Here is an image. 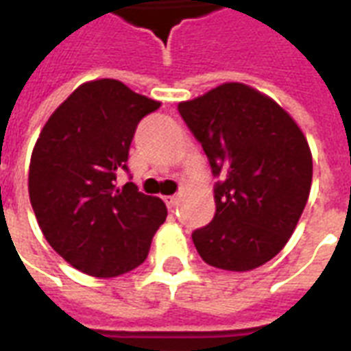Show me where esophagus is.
Segmentation results:
<instances>
[{
    "instance_id": "34e87169",
    "label": "esophagus",
    "mask_w": 351,
    "mask_h": 351,
    "mask_svg": "<svg viewBox=\"0 0 351 351\" xmlns=\"http://www.w3.org/2000/svg\"><path fill=\"white\" fill-rule=\"evenodd\" d=\"M164 200H165V204H167V208H171V210H173V208H176V204H178V197H176V195L164 197Z\"/></svg>"
}]
</instances>
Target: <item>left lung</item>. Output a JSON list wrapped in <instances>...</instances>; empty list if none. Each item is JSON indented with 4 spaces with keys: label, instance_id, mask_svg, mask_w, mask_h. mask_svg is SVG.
<instances>
[{
    "label": "left lung",
    "instance_id": "obj_1",
    "mask_svg": "<svg viewBox=\"0 0 351 351\" xmlns=\"http://www.w3.org/2000/svg\"><path fill=\"white\" fill-rule=\"evenodd\" d=\"M208 156L213 221L191 234L206 263L245 272L276 256L306 208L311 151L293 117L258 90L228 82L178 104Z\"/></svg>",
    "mask_w": 351,
    "mask_h": 351
}]
</instances>
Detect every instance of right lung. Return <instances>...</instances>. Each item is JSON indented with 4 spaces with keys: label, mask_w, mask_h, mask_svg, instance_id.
Instances as JSON below:
<instances>
[{
    "label": "right lung",
    "mask_w": 351,
    "mask_h": 351,
    "mask_svg": "<svg viewBox=\"0 0 351 351\" xmlns=\"http://www.w3.org/2000/svg\"><path fill=\"white\" fill-rule=\"evenodd\" d=\"M160 103L123 82H86L47 119L29 165V199L42 234L71 267L95 278H114L140 267L167 217L158 197L132 182L116 186L127 171L138 123Z\"/></svg>",
    "instance_id": "right-lung-1"
}]
</instances>
